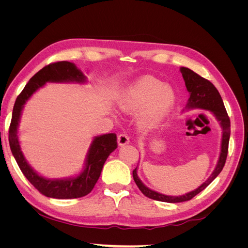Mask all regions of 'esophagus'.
Returning a JSON list of instances; mask_svg holds the SVG:
<instances>
[{"label":"esophagus","instance_id":"1","mask_svg":"<svg viewBox=\"0 0 248 248\" xmlns=\"http://www.w3.org/2000/svg\"><path fill=\"white\" fill-rule=\"evenodd\" d=\"M129 142V138L126 133H120L118 136V144L119 146H124Z\"/></svg>","mask_w":248,"mask_h":248}]
</instances>
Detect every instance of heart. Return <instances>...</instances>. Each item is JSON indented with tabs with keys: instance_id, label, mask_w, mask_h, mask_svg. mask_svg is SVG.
Masks as SVG:
<instances>
[{
	"instance_id": "obj_1",
	"label": "heart",
	"mask_w": 248,
	"mask_h": 248,
	"mask_svg": "<svg viewBox=\"0 0 248 248\" xmlns=\"http://www.w3.org/2000/svg\"><path fill=\"white\" fill-rule=\"evenodd\" d=\"M148 103L141 115V123L151 127L160 123L175 103V94L169 85L152 77L139 79L123 94L120 106L124 110H136Z\"/></svg>"
}]
</instances>
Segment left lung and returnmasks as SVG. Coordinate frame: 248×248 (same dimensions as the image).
<instances>
[{
	"mask_svg": "<svg viewBox=\"0 0 248 248\" xmlns=\"http://www.w3.org/2000/svg\"><path fill=\"white\" fill-rule=\"evenodd\" d=\"M181 72L183 78L185 80V86L187 88V91L190 93V97L188 101L186 103V108H199L202 109H207L212 111L216 119L220 122V125L222 127V140H221V152L219 156V160L217 162V166L215 170H213L212 175L208 178L206 182L202 183L199 188L193 190L191 192H188L181 197H170L164 196V194L158 193L156 191H153L149 189L144 184L141 183L140 180L138 177L137 169L136 168L132 171L133 180L136 184L138 185L139 189L141 191V193L146 196L149 199H152L155 201L159 202H181L189 201L192 198H194L199 194L201 191L204 190L206 187L211 183L213 180L220 174L222 170L224 163L227 160V156L229 152V140L231 136V121L228 116V112L224 104L222 101L221 96L218 92V90L215 88V86L211 81L202 78L198 73L190 70L186 67H181Z\"/></svg>",
	"mask_w": 248,
	"mask_h": 248,
	"instance_id": "left-lung-1",
	"label": "left lung"
}]
</instances>
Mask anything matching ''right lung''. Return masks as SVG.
Here are the masks:
<instances>
[{
	"mask_svg": "<svg viewBox=\"0 0 248 248\" xmlns=\"http://www.w3.org/2000/svg\"><path fill=\"white\" fill-rule=\"evenodd\" d=\"M85 79L74 64L61 61L43 67L29 80L24 90L17 96L13 107L12 119L9 126V145L20 170L35 188L43 196L54 199H78L87 196L92 191L99 179L103 164L108 155L118 148L116 133L103 134L94 139L88 154L86 169L77 178L66 180H48L43 178L31 169L20 151L17 139V126L22 106L37 89L42 87L46 81H78Z\"/></svg>",
	"mask_w": 248,
	"mask_h": 248,
	"instance_id": "right-lung-1",
	"label": "right lung"
}]
</instances>
